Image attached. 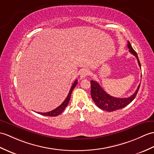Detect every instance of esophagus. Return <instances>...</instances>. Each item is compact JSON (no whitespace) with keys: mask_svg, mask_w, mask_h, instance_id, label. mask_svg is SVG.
Masks as SVG:
<instances>
[{"mask_svg":"<svg viewBox=\"0 0 154 154\" xmlns=\"http://www.w3.org/2000/svg\"><path fill=\"white\" fill-rule=\"evenodd\" d=\"M89 73H90V72H89L88 70H87V69L83 70V71H82V72L81 73V75H80L81 79H85V78H86L88 75Z\"/></svg>","mask_w":154,"mask_h":154,"instance_id":"1","label":"esophagus"}]
</instances>
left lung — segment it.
<instances>
[{"label":"left lung","mask_w":154,"mask_h":154,"mask_svg":"<svg viewBox=\"0 0 154 154\" xmlns=\"http://www.w3.org/2000/svg\"><path fill=\"white\" fill-rule=\"evenodd\" d=\"M127 46L128 49H129V52L133 54L138 60V65L141 67L140 61H139L138 57L137 52H136L134 49L132 47V46L129 41H128ZM91 97L93 100V101L96 103L100 109L102 110L106 111V112H113V111H116L118 109H122L133 100L134 98L137 96L138 91L140 88V84L138 85L137 90H136L134 93L131 96L128 98H116L113 96H110L107 92H106L103 90V88L100 87L97 82L94 81H91Z\"/></svg>","instance_id":"1"}]
</instances>
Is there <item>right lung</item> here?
I'll use <instances>...</instances> for the list:
<instances>
[{"mask_svg":"<svg viewBox=\"0 0 154 154\" xmlns=\"http://www.w3.org/2000/svg\"><path fill=\"white\" fill-rule=\"evenodd\" d=\"M77 85V80L75 81V82L73 83V84L71 86V87L70 88V91L69 92V94L67 95V98H66L65 100L63 101V102L62 103V104L60 105L58 108H56V109H54V110L51 111L49 112H46V113H41V112H37L39 114H41L42 116H50V117H54V116H57L60 115V113H62V112L65 109V108L67 107V104L70 100V98H71V93H72V91H73L74 88L76 87V85Z\"/></svg>","mask_w":154,"mask_h":154,"instance_id":"add662e5","label":"right lung"}]
</instances>
